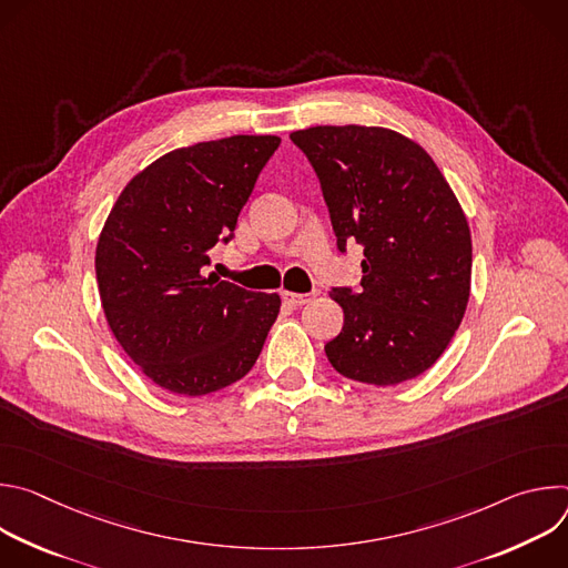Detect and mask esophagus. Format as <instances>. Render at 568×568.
<instances>
[{
  "label": "esophagus",
  "instance_id": "34e87169",
  "mask_svg": "<svg viewBox=\"0 0 568 568\" xmlns=\"http://www.w3.org/2000/svg\"><path fill=\"white\" fill-rule=\"evenodd\" d=\"M283 301L292 307H298V305H305L310 301V294H294V292H283Z\"/></svg>",
  "mask_w": 568,
  "mask_h": 568
}]
</instances>
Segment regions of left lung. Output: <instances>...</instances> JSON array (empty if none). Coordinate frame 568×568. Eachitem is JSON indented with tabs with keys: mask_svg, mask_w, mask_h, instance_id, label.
I'll use <instances>...</instances> for the list:
<instances>
[{
	"mask_svg": "<svg viewBox=\"0 0 568 568\" xmlns=\"http://www.w3.org/2000/svg\"><path fill=\"white\" fill-rule=\"evenodd\" d=\"M290 139L318 178L337 250L364 247L359 290L333 287L344 328L326 344L328 362L375 386L418 377L469 298L471 237L456 195L434 159L393 130L316 125Z\"/></svg>",
	"mask_w": 568,
	"mask_h": 568,
	"instance_id": "obj_1",
	"label": "left lung"
}]
</instances>
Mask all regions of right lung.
<instances>
[{
    "instance_id": "1",
    "label": "right lung",
    "mask_w": 568,
    "mask_h": 568,
    "mask_svg": "<svg viewBox=\"0 0 568 568\" xmlns=\"http://www.w3.org/2000/svg\"><path fill=\"white\" fill-rule=\"evenodd\" d=\"M278 143L235 134L178 148L132 178L110 211L97 247L101 303L121 348L161 388L220 390L263 351L278 294L206 276V267Z\"/></svg>"
}]
</instances>
